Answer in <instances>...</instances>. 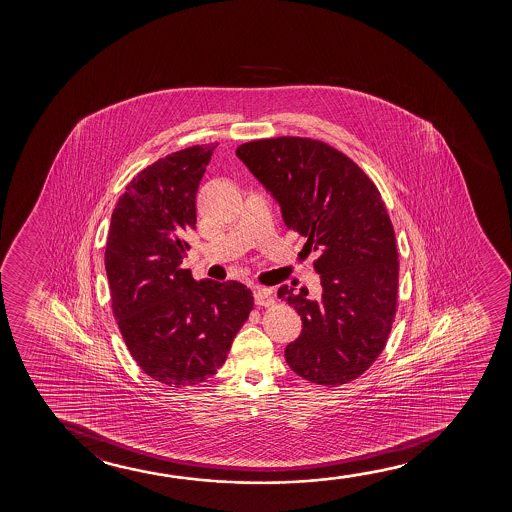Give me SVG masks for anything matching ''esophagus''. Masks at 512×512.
<instances>
[{
	"mask_svg": "<svg viewBox=\"0 0 512 512\" xmlns=\"http://www.w3.org/2000/svg\"><path fill=\"white\" fill-rule=\"evenodd\" d=\"M253 295H255V304L260 306V308H267V306H273L274 304L273 290L271 288L255 287Z\"/></svg>",
	"mask_w": 512,
	"mask_h": 512,
	"instance_id": "obj_1",
	"label": "esophagus"
}]
</instances>
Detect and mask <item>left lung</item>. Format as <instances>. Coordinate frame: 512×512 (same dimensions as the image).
Wrapping results in <instances>:
<instances>
[{
    "mask_svg": "<svg viewBox=\"0 0 512 512\" xmlns=\"http://www.w3.org/2000/svg\"><path fill=\"white\" fill-rule=\"evenodd\" d=\"M236 155L318 255V301L308 288L278 290L302 320L287 364L316 385L360 378L385 350L397 313L399 252L379 190L348 155L313 138L248 141Z\"/></svg>",
    "mask_w": 512,
    "mask_h": 512,
    "instance_id": "1",
    "label": "left lung"
}]
</instances>
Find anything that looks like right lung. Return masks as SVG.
Instances as JSON below:
<instances>
[{"label":"right lung","mask_w":512,"mask_h":512,"mask_svg":"<svg viewBox=\"0 0 512 512\" xmlns=\"http://www.w3.org/2000/svg\"><path fill=\"white\" fill-rule=\"evenodd\" d=\"M218 143L194 145L141 169L112 213L105 250L113 316L141 371L162 385L217 374L253 295L238 281H196L183 269L196 194Z\"/></svg>","instance_id":"obj_1"}]
</instances>
